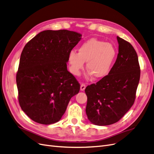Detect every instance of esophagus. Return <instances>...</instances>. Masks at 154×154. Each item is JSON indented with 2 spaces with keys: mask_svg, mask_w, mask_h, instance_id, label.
<instances>
[{
  "mask_svg": "<svg viewBox=\"0 0 154 154\" xmlns=\"http://www.w3.org/2000/svg\"><path fill=\"white\" fill-rule=\"evenodd\" d=\"M85 87H86L85 84H84V83H82L81 85H80V91H83L85 89Z\"/></svg>",
  "mask_w": 154,
  "mask_h": 154,
  "instance_id": "1",
  "label": "esophagus"
}]
</instances>
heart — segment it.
Wrapping results in <instances>:
<instances>
[{
	"label": "heart",
	"mask_w": 154,
	"mask_h": 154,
	"mask_svg": "<svg viewBox=\"0 0 154 154\" xmlns=\"http://www.w3.org/2000/svg\"><path fill=\"white\" fill-rule=\"evenodd\" d=\"M116 56L114 46L109 42L92 38L82 43L78 49L70 51L68 62L71 72L78 75L86 63L88 75L96 79L106 76L110 71Z\"/></svg>",
	"instance_id": "1"
}]
</instances>
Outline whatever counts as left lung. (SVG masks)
<instances>
[{
	"instance_id": "8db88e82",
	"label": "left lung",
	"mask_w": 154,
	"mask_h": 154,
	"mask_svg": "<svg viewBox=\"0 0 154 154\" xmlns=\"http://www.w3.org/2000/svg\"><path fill=\"white\" fill-rule=\"evenodd\" d=\"M117 59L108 75L88 85L86 114L94 125L106 126L122 118L133 105L140 78L136 51L127 41L117 36Z\"/></svg>"
}]
</instances>
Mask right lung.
<instances>
[{
    "label": "right lung",
    "mask_w": 154,
    "mask_h": 154,
    "mask_svg": "<svg viewBox=\"0 0 154 154\" xmlns=\"http://www.w3.org/2000/svg\"><path fill=\"white\" fill-rule=\"evenodd\" d=\"M82 35L66 29L45 30L28 42L21 53L16 81L22 110L34 122H58L80 83L67 71L70 51Z\"/></svg>",
    "instance_id": "1"
}]
</instances>
